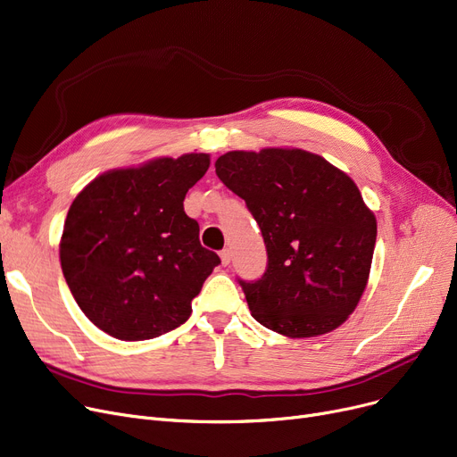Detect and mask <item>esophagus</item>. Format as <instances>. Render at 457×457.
<instances>
[{"instance_id":"obj_1","label":"esophagus","mask_w":457,"mask_h":457,"mask_svg":"<svg viewBox=\"0 0 457 457\" xmlns=\"http://www.w3.org/2000/svg\"><path fill=\"white\" fill-rule=\"evenodd\" d=\"M220 260H222V265H224V267L231 263V252H229V248H224V250L220 252Z\"/></svg>"}]
</instances>
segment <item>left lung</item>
Here are the masks:
<instances>
[{"label":"left lung","instance_id":"obj_1","mask_svg":"<svg viewBox=\"0 0 457 457\" xmlns=\"http://www.w3.org/2000/svg\"><path fill=\"white\" fill-rule=\"evenodd\" d=\"M216 175L246 202L267 246V270L239 280L255 321L287 338L338 328L366 289L377 237L359 187L303 149L229 151Z\"/></svg>","mask_w":457,"mask_h":457}]
</instances>
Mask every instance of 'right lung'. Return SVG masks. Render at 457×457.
<instances>
[{"label": "right lung", "instance_id": "right-lung-1", "mask_svg": "<svg viewBox=\"0 0 457 457\" xmlns=\"http://www.w3.org/2000/svg\"><path fill=\"white\" fill-rule=\"evenodd\" d=\"M211 158L188 153L112 170L72 202L59 260L87 320L117 340H151L183 325L220 257L187 216L188 188Z\"/></svg>", "mask_w": 457, "mask_h": 457}]
</instances>
